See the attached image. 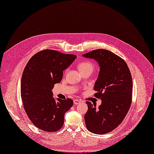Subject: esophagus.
Returning a JSON list of instances; mask_svg holds the SVG:
<instances>
[{"label": "esophagus", "mask_w": 154, "mask_h": 154, "mask_svg": "<svg viewBox=\"0 0 154 154\" xmlns=\"http://www.w3.org/2000/svg\"><path fill=\"white\" fill-rule=\"evenodd\" d=\"M82 101H81V100H79V99H74L73 100V104H74L75 105H77V104H79V103H81Z\"/></svg>", "instance_id": "esophagus-1"}]
</instances>
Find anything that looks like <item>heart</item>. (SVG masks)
I'll return each mask as SVG.
<instances>
[{"mask_svg":"<svg viewBox=\"0 0 154 154\" xmlns=\"http://www.w3.org/2000/svg\"><path fill=\"white\" fill-rule=\"evenodd\" d=\"M78 69L81 73H83L84 72L88 70H93L94 65L93 64L89 61H82L78 64Z\"/></svg>","mask_w":154,"mask_h":154,"instance_id":"obj_1","label":"heart"}]
</instances>
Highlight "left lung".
Here are the masks:
<instances>
[{
	"label": "left lung",
	"instance_id": "1",
	"mask_svg": "<svg viewBox=\"0 0 154 154\" xmlns=\"http://www.w3.org/2000/svg\"><path fill=\"white\" fill-rule=\"evenodd\" d=\"M95 60L100 70L94 84V96L101 99V104L87 101L85 126L91 133L103 135L115 129L125 118L131 104L132 78L128 65L112 52L104 49L92 50L82 55Z\"/></svg>",
	"mask_w": 154,
	"mask_h": 154
}]
</instances>
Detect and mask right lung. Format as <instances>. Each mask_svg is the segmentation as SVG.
Here are the masks:
<instances>
[{
	"mask_svg": "<svg viewBox=\"0 0 154 154\" xmlns=\"http://www.w3.org/2000/svg\"><path fill=\"white\" fill-rule=\"evenodd\" d=\"M77 56L53 50H44L33 55L24 69L21 96L25 111L40 130L55 132L64 123L65 113L73 106L71 99L53 97L54 85L61 82L63 71Z\"/></svg>",
	"mask_w": 154,
	"mask_h": 154,
	"instance_id": "1",
	"label": "right lung"
}]
</instances>
